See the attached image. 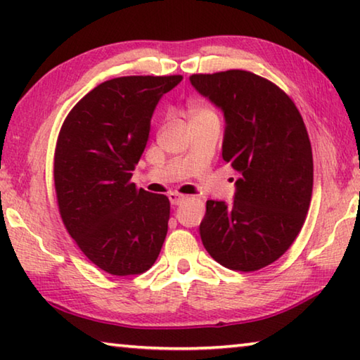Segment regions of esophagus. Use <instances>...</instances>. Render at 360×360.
Segmentation results:
<instances>
[{
    "instance_id": "esophagus-1",
    "label": "esophagus",
    "mask_w": 360,
    "mask_h": 360,
    "mask_svg": "<svg viewBox=\"0 0 360 360\" xmlns=\"http://www.w3.org/2000/svg\"><path fill=\"white\" fill-rule=\"evenodd\" d=\"M168 198H169V203H172L173 206H178V205L184 202L187 197H186V195H181V193H176V192H169Z\"/></svg>"
}]
</instances>
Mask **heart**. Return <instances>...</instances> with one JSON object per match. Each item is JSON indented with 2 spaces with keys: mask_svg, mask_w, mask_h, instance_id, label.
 I'll return each instance as SVG.
<instances>
[{
  "mask_svg": "<svg viewBox=\"0 0 360 360\" xmlns=\"http://www.w3.org/2000/svg\"><path fill=\"white\" fill-rule=\"evenodd\" d=\"M187 117H188V124H192V122H198V120L217 119V115L210 106L192 105V106H188V109H187Z\"/></svg>",
  "mask_w": 360,
  "mask_h": 360,
  "instance_id": "b5f03b06",
  "label": "heart"
}]
</instances>
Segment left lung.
<instances>
[{"label":"left lung","mask_w":360,"mask_h":360,"mask_svg":"<svg viewBox=\"0 0 360 360\" xmlns=\"http://www.w3.org/2000/svg\"><path fill=\"white\" fill-rule=\"evenodd\" d=\"M191 84L222 111V157L240 176L233 202H206L203 246L230 270H260L288 251L307 217L313 193L307 127L294 101L254 72L193 75Z\"/></svg>","instance_id":"8db88e82"}]
</instances>
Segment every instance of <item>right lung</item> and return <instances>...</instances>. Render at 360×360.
<instances>
[{
  "label": "right lung",
  "instance_id": "obj_1",
  "mask_svg": "<svg viewBox=\"0 0 360 360\" xmlns=\"http://www.w3.org/2000/svg\"><path fill=\"white\" fill-rule=\"evenodd\" d=\"M182 76L106 81L71 109L60 130L53 179L71 238L115 276L154 265L165 241L169 200L136 188L131 172L148 144L150 119Z\"/></svg>",
  "mask_w": 360,
  "mask_h": 360
}]
</instances>
